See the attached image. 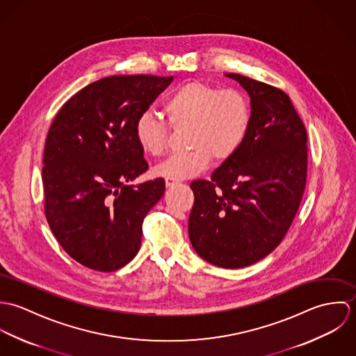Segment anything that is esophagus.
<instances>
[{
  "label": "esophagus",
  "instance_id": "1",
  "mask_svg": "<svg viewBox=\"0 0 356 356\" xmlns=\"http://www.w3.org/2000/svg\"><path fill=\"white\" fill-rule=\"evenodd\" d=\"M179 182V179H175V178H165V186L170 188V186H174Z\"/></svg>",
  "mask_w": 356,
  "mask_h": 356
}]
</instances>
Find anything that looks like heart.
Wrapping results in <instances>:
<instances>
[{
  "mask_svg": "<svg viewBox=\"0 0 356 356\" xmlns=\"http://www.w3.org/2000/svg\"><path fill=\"white\" fill-rule=\"evenodd\" d=\"M168 123L186 130V152L175 153L154 170L167 178L193 177L213 159L223 163L241 148L251 123L247 99L236 89H222L203 81H186L163 104ZM136 140L141 151L160 157L167 152L170 129L160 118L141 113L136 122Z\"/></svg>",
  "mask_w": 356,
  "mask_h": 356,
  "instance_id": "obj_1",
  "label": "heart"
}]
</instances>
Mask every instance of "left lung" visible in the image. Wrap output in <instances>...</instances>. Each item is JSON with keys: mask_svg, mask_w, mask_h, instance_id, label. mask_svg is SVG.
I'll use <instances>...</instances> for the list:
<instances>
[{"mask_svg": "<svg viewBox=\"0 0 356 356\" xmlns=\"http://www.w3.org/2000/svg\"><path fill=\"white\" fill-rule=\"evenodd\" d=\"M251 97L248 134L211 178L191 184L189 238L204 260L241 268L273 252L299 209L307 179V131L289 96L240 74Z\"/></svg>", "mask_w": 356, "mask_h": 356, "instance_id": "8db88e82", "label": "left lung"}]
</instances>
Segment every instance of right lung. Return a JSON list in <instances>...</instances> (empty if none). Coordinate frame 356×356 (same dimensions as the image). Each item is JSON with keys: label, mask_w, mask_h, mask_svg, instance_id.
<instances>
[{"label": "right lung", "mask_w": 356, "mask_h": 356, "mask_svg": "<svg viewBox=\"0 0 356 356\" xmlns=\"http://www.w3.org/2000/svg\"><path fill=\"white\" fill-rule=\"evenodd\" d=\"M172 76L113 75L74 95L47 136L45 215L63 250L96 271H115L141 247L143 222L163 178L130 185L148 170L136 122Z\"/></svg>", "instance_id": "obj_1"}]
</instances>
